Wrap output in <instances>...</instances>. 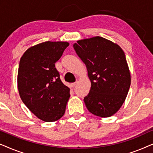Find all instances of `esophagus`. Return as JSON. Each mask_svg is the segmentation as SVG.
I'll use <instances>...</instances> for the list:
<instances>
[{
	"label": "esophagus",
	"mask_w": 153,
	"mask_h": 153,
	"mask_svg": "<svg viewBox=\"0 0 153 153\" xmlns=\"http://www.w3.org/2000/svg\"><path fill=\"white\" fill-rule=\"evenodd\" d=\"M77 85V82H75V83H71L70 84V86L72 87V88H74L75 86H76V85Z\"/></svg>",
	"instance_id": "1"
}]
</instances>
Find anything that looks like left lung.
<instances>
[{
  "mask_svg": "<svg viewBox=\"0 0 153 153\" xmlns=\"http://www.w3.org/2000/svg\"><path fill=\"white\" fill-rule=\"evenodd\" d=\"M73 47L86 66L91 82L83 101L88 110L107 118L120 109L131 84V74L123 50L116 43L96 36L80 39Z\"/></svg>",
  "mask_w": 153,
  "mask_h": 153,
  "instance_id": "obj_1",
  "label": "left lung"
}]
</instances>
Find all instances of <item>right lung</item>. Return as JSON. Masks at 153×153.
I'll list each match as a JSON object with an SVG mask.
<instances>
[{"label":"right lung","instance_id":"right-lung-1","mask_svg":"<svg viewBox=\"0 0 153 153\" xmlns=\"http://www.w3.org/2000/svg\"><path fill=\"white\" fill-rule=\"evenodd\" d=\"M69 45L62 41L37 44L28 48L20 59L17 74L20 97L28 109L45 122L61 118L70 97V88L62 83L55 68Z\"/></svg>","mask_w":153,"mask_h":153}]
</instances>
